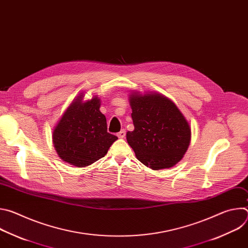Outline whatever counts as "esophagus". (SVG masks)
<instances>
[{"instance_id": "obj_1", "label": "esophagus", "mask_w": 248, "mask_h": 248, "mask_svg": "<svg viewBox=\"0 0 248 248\" xmlns=\"http://www.w3.org/2000/svg\"><path fill=\"white\" fill-rule=\"evenodd\" d=\"M125 134H126V132H125L124 129H122L120 132L117 133V135H118L119 138H124V137H125Z\"/></svg>"}]
</instances>
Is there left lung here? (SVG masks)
Listing matches in <instances>:
<instances>
[{
    "mask_svg": "<svg viewBox=\"0 0 248 248\" xmlns=\"http://www.w3.org/2000/svg\"><path fill=\"white\" fill-rule=\"evenodd\" d=\"M133 131L126 140L136 158L152 170L170 168L180 162L190 143V127L178 107L160 94L129 98Z\"/></svg>",
    "mask_w": 248,
    "mask_h": 248,
    "instance_id": "1",
    "label": "left lung"
}]
</instances>
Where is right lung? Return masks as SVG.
I'll use <instances>...</instances> for the list:
<instances>
[{
  "label": "right lung",
  "instance_id": "add662e5",
  "mask_svg": "<svg viewBox=\"0 0 248 248\" xmlns=\"http://www.w3.org/2000/svg\"><path fill=\"white\" fill-rule=\"evenodd\" d=\"M100 99L85 103L82 95L63 113L53 131V142L61 159L82 168L107 154L118 139L107 130L106 117L100 112Z\"/></svg>",
  "mask_w": 248,
  "mask_h": 248
}]
</instances>
